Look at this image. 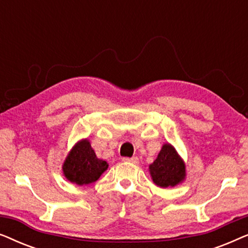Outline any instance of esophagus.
I'll list each match as a JSON object with an SVG mask.
<instances>
[{
    "label": "esophagus",
    "mask_w": 248,
    "mask_h": 248,
    "mask_svg": "<svg viewBox=\"0 0 248 248\" xmlns=\"http://www.w3.org/2000/svg\"><path fill=\"white\" fill-rule=\"evenodd\" d=\"M123 161H125V162H132V164H139V158L138 157L123 158Z\"/></svg>",
    "instance_id": "obj_1"
}]
</instances>
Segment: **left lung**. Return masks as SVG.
<instances>
[{
    "mask_svg": "<svg viewBox=\"0 0 248 248\" xmlns=\"http://www.w3.org/2000/svg\"><path fill=\"white\" fill-rule=\"evenodd\" d=\"M152 181L160 187H172L185 177V165L170 144H165L158 157L150 165Z\"/></svg>",
    "mask_w": 248,
    "mask_h": 248,
    "instance_id": "8db88e82",
    "label": "left lung"
}]
</instances>
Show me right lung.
<instances>
[{"label":"right lung","mask_w":248,"mask_h":248,"mask_svg":"<svg viewBox=\"0 0 248 248\" xmlns=\"http://www.w3.org/2000/svg\"><path fill=\"white\" fill-rule=\"evenodd\" d=\"M108 167L107 162L97 158L88 140L78 143L67 155L63 171L70 182L87 185L96 182Z\"/></svg>","instance_id":"obj_1"}]
</instances>
